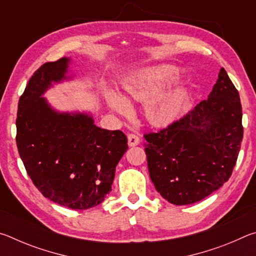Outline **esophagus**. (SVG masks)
<instances>
[{"label":"esophagus","instance_id":"1","mask_svg":"<svg viewBox=\"0 0 256 256\" xmlns=\"http://www.w3.org/2000/svg\"><path fill=\"white\" fill-rule=\"evenodd\" d=\"M128 142L130 146H136L140 144V138H138V136H136V134H128Z\"/></svg>","mask_w":256,"mask_h":256}]
</instances>
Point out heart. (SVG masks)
<instances>
[{"label":"heart","mask_w":256,"mask_h":256,"mask_svg":"<svg viewBox=\"0 0 256 256\" xmlns=\"http://www.w3.org/2000/svg\"><path fill=\"white\" fill-rule=\"evenodd\" d=\"M180 78V68L170 64L144 68L124 78V96L112 90L105 92L106 102L118 114L130 115V104L146 102L144 114L148 122L154 126H168L183 115L188 102V92L183 86L162 92Z\"/></svg>","instance_id":"b5f03b06"}]
</instances>
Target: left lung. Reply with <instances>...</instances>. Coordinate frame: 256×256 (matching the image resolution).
<instances>
[{"label":"left lung","instance_id":"obj_1","mask_svg":"<svg viewBox=\"0 0 256 256\" xmlns=\"http://www.w3.org/2000/svg\"><path fill=\"white\" fill-rule=\"evenodd\" d=\"M144 138L150 178L164 200L192 204L222 188L242 140L240 94L224 68L206 100Z\"/></svg>","mask_w":256,"mask_h":256}]
</instances>
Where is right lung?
I'll list each match as a JSON object with an SVG mask.
<instances>
[{
  "instance_id": "add662e5",
  "label": "right lung",
  "mask_w": 256,
  "mask_h": 256,
  "mask_svg": "<svg viewBox=\"0 0 256 256\" xmlns=\"http://www.w3.org/2000/svg\"><path fill=\"white\" fill-rule=\"evenodd\" d=\"M70 58L42 66L20 97L16 146L28 175L50 201L74 210L94 208L112 190L126 136L94 125L89 112H58L44 94L71 80Z\"/></svg>"
}]
</instances>
